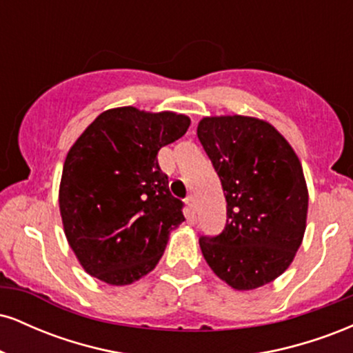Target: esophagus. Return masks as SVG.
Masks as SVG:
<instances>
[{"label": "esophagus", "instance_id": "1", "mask_svg": "<svg viewBox=\"0 0 353 353\" xmlns=\"http://www.w3.org/2000/svg\"><path fill=\"white\" fill-rule=\"evenodd\" d=\"M185 204H188V208H189V210H190V214H192V216H194V212H196V204H194V199H192V197H189V199L185 201Z\"/></svg>", "mask_w": 353, "mask_h": 353}]
</instances>
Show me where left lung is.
<instances>
[{"label":"left lung","instance_id":"1","mask_svg":"<svg viewBox=\"0 0 353 353\" xmlns=\"http://www.w3.org/2000/svg\"><path fill=\"white\" fill-rule=\"evenodd\" d=\"M197 137L228 202L224 230L199 239L202 255L232 289H259L289 269L305 234L309 190L301 161L259 117H202Z\"/></svg>","mask_w":353,"mask_h":353}]
</instances>
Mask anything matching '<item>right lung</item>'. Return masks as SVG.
Wrapping results in <instances>:
<instances>
[{
	"label": "right lung",
	"mask_w": 353,
	"mask_h": 353,
	"mask_svg": "<svg viewBox=\"0 0 353 353\" xmlns=\"http://www.w3.org/2000/svg\"><path fill=\"white\" fill-rule=\"evenodd\" d=\"M185 114L108 109L71 145L59 184L64 234L79 264L109 285H129L157 265L184 221L157 152L185 134Z\"/></svg>",
	"instance_id": "1"
}]
</instances>
